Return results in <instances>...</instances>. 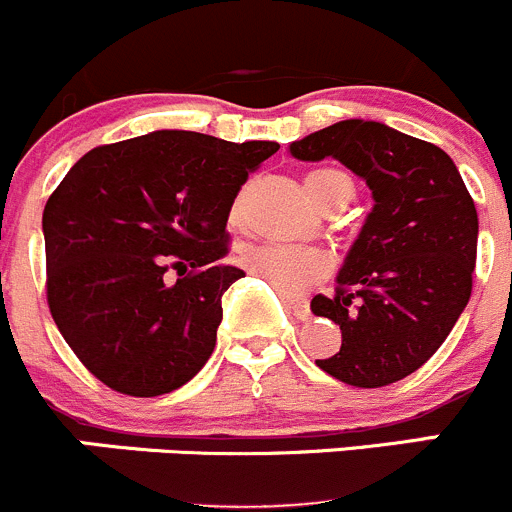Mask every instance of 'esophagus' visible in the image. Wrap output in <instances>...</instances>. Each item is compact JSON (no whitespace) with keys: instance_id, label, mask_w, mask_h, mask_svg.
I'll use <instances>...</instances> for the list:
<instances>
[{"instance_id":"esophagus-1","label":"esophagus","mask_w":512,"mask_h":512,"mask_svg":"<svg viewBox=\"0 0 512 512\" xmlns=\"http://www.w3.org/2000/svg\"><path fill=\"white\" fill-rule=\"evenodd\" d=\"M278 296H281L283 306H286L296 318L311 316V303H308L306 296H301V293H286V291H281Z\"/></svg>"}]
</instances>
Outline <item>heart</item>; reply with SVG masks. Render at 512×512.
Instances as JSON below:
<instances>
[{
    "mask_svg": "<svg viewBox=\"0 0 512 512\" xmlns=\"http://www.w3.org/2000/svg\"><path fill=\"white\" fill-rule=\"evenodd\" d=\"M338 181H351L336 169H318L306 176V189L311 199L321 201V196ZM236 219V214H234ZM244 263L251 273L271 283L276 291L296 293L321 278L328 271V256L316 246L303 244H261L244 254Z\"/></svg>",
    "mask_w": 512,
    "mask_h": 512,
    "instance_id": "heart-1",
    "label": "heart"
}]
</instances>
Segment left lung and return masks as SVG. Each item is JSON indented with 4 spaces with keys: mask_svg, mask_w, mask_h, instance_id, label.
<instances>
[{
    "mask_svg": "<svg viewBox=\"0 0 512 512\" xmlns=\"http://www.w3.org/2000/svg\"><path fill=\"white\" fill-rule=\"evenodd\" d=\"M291 156L341 161L376 201L338 271L336 293L311 301L343 336L338 353L316 366L356 388L411 376L448 338L473 291L478 211L453 159L363 119L293 141Z\"/></svg>",
    "mask_w": 512,
    "mask_h": 512,
    "instance_id": "8db88e82",
    "label": "left lung"
}]
</instances>
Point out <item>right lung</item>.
<instances>
[{
  "label": "right lung",
  "mask_w": 512,
  "mask_h": 512,
  "mask_svg": "<svg viewBox=\"0 0 512 512\" xmlns=\"http://www.w3.org/2000/svg\"><path fill=\"white\" fill-rule=\"evenodd\" d=\"M276 151V141L164 129L96 146L69 169L42 216L47 303L91 376L154 398L204 368L221 296L244 276L221 263L229 211Z\"/></svg>",
  "instance_id": "obj_1"
}]
</instances>
